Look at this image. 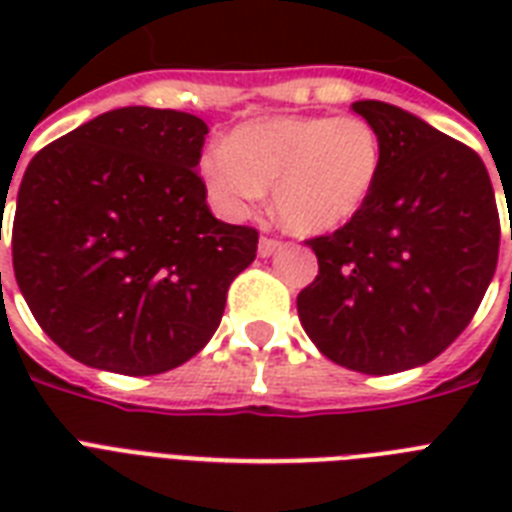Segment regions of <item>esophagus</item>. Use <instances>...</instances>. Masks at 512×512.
Masks as SVG:
<instances>
[{
  "label": "esophagus",
  "mask_w": 512,
  "mask_h": 512,
  "mask_svg": "<svg viewBox=\"0 0 512 512\" xmlns=\"http://www.w3.org/2000/svg\"><path fill=\"white\" fill-rule=\"evenodd\" d=\"M281 247V241H276V239H260V244H257V255L260 257H271L273 252H276V249Z\"/></svg>",
  "instance_id": "esophagus-1"
}]
</instances>
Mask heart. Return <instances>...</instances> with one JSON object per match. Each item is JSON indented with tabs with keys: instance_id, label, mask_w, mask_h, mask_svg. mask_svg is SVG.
Here are the masks:
<instances>
[{
	"instance_id": "b5f03b06",
	"label": "heart",
	"mask_w": 512,
	"mask_h": 512,
	"mask_svg": "<svg viewBox=\"0 0 512 512\" xmlns=\"http://www.w3.org/2000/svg\"><path fill=\"white\" fill-rule=\"evenodd\" d=\"M382 143L361 116H268L236 127L225 148L201 156L209 199L244 217L273 185V207L297 236L353 223L372 199Z\"/></svg>"
}]
</instances>
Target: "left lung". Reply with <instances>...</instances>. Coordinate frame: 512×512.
Listing matches in <instances>:
<instances>
[{
	"instance_id": "obj_1",
	"label": "left lung",
	"mask_w": 512,
	"mask_h": 512,
	"mask_svg": "<svg viewBox=\"0 0 512 512\" xmlns=\"http://www.w3.org/2000/svg\"><path fill=\"white\" fill-rule=\"evenodd\" d=\"M353 111L380 135L382 170L353 223L308 241L319 276L297 313L335 364L396 374L433 361L470 324L497 268L500 215L476 151L382 100Z\"/></svg>"
}]
</instances>
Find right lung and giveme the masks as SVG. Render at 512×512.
Masks as SVG:
<instances>
[{"label":"right lung","instance_id":"right-lung-1","mask_svg":"<svg viewBox=\"0 0 512 512\" xmlns=\"http://www.w3.org/2000/svg\"><path fill=\"white\" fill-rule=\"evenodd\" d=\"M207 132L183 111L116 108L26 167L12 268L39 327L76 361L162 374L220 327L257 231L209 212L196 172Z\"/></svg>","mask_w":512,"mask_h":512}]
</instances>
